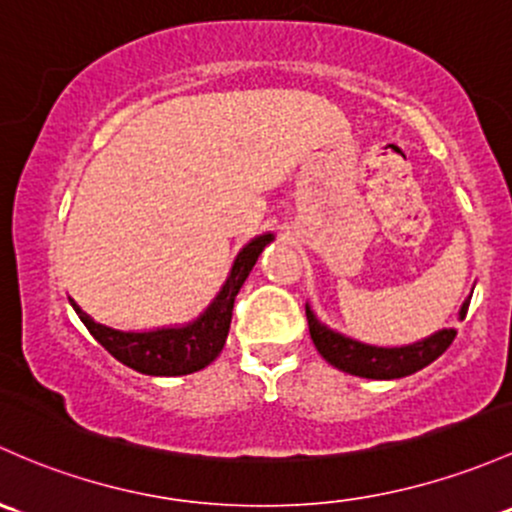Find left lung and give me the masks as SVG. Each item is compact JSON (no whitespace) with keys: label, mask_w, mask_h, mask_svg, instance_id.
<instances>
[{"label":"left lung","mask_w":512,"mask_h":512,"mask_svg":"<svg viewBox=\"0 0 512 512\" xmlns=\"http://www.w3.org/2000/svg\"><path fill=\"white\" fill-rule=\"evenodd\" d=\"M469 301L471 297L461 304V321L469 311ZM306 321H309L311 341H314L316 351L324 355L328 365L368 380H397L417 373V370L434 363L456 338V328H441L432 336L407 343V346H373V343H363L358 338H351L346 333L336 331V328L326 326L314 314L311 304H306Z\"/></svg>","instance_id":"left-lung-1"}]
</instances>
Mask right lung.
I'll use <instances>...</instances> for the list:
<instances>
[{"label":"right lung","instance_id":"right-lung-1","mask_svg":"<svg viewBox=\"0 0 512 512\" xmlns=\"http://www.w3.org/2000/svg\"><path fill=\"white\" fill-rule=\"evenodd\" d=\"M274 240V233H262L252 238L238 252L233 260L228 279L215 294V299L206 306L203 314L188 324L149 328V331H120L95 321L93 316L85 314L75 299L68 297L75 314L80 316L85 328L95 336V341L105 348L107 353L115 355L127 368L137 370L144 375H157V378H174V375H191L203 370L218 358L225 346V338L230 331V319H233V304L238 297L240 287L245 284L247 274L255 267L257 257L262 255L267 245Z\"/></svg>","mask_w":512,"mask_h":512}]
</instances>
